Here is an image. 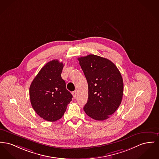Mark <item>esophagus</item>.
<instances>
[{
    "mask_svg": "<svg viewBox=\"0 0 159 159\" xmlns=\"http://www.w3.org/2000/svg\"><path fill=\"white\" fill-rule=\"evenodd\" d=\"M77 91H73V92H72V94H73V97H75V98H76V96H77Z\"/></svg>",
    "mask_w": 159,
    "mask_h": 159,
    "instance_id": "1",
    "label": "esophagus"
}]
</instances>
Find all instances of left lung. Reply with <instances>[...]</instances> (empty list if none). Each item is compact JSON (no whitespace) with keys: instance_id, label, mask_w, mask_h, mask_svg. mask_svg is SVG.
<instances>
[{"instance_id":"obj_1","label":"left lung","mask_w":159,"mask_h":159,"mask_svg":"<svg viewBox=\"0 0 159 159\" xmlns=\"http://www.w3.org/2000/svg\"><path fill=\"white\" fill-rule=\"evenodd\" d=\"M77 59L88 84V100L84 111L93 120H105L121 103V75L116 66L106 58L89 55Z\"/></svg>"}]
</instances>
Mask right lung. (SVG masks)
Returning <instances> with one entry per match:
<instances>
[{
  "label": "right lung",
  "instance_id": "obj_1",
  "mask_svg": "<svg viewBox=\"0 0 159 159\" xmlns=\"http://www.w3.org/2000/svg\"><path fill=\"white\" fill-rule=\"evenodd\" d=\"M62 62L55 59L39 71L29 88L30 103L38 115L47 121L61 119L73 95L66 89L61 77Z\"/></svg>",
  "mask_w": 159,
  "mask_h": 159
}]
</instances>
